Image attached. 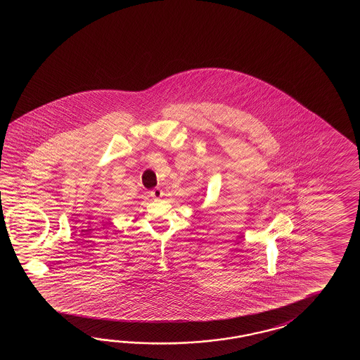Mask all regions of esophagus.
<instances>
[{"label":"esophagus","instance_id":"1","mask_svg":"<svg viewBox=\"0 0 360 360\" xmlns=\"http://www.w3.org/2000/svg\"><path fill=\"white\" fill-rule=\"evenodd\" d=\"M149 194H150V197L154 199V200H157V199H161L163 197V191L160 189V188H155L153 191H149Z\"/></svg>","mask_w":360,"mask_h":360}]
</instances>
